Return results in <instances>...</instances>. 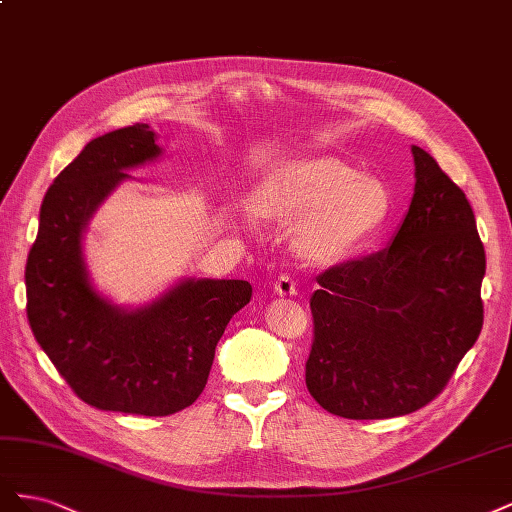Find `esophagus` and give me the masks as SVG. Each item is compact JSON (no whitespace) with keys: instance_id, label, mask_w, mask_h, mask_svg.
Segmentation results:
<instances>
[{"instance_id":"esophagus-1","label":"esophagus","mask_w":512,"mask_h":512,"mask_svg":"<svg viewBox=\"0 0 512 512\" xmlns=\"http://www.w3.org/2000/svg\"><path fill=\"white\" fill-rule=\"evenodd\" d=\"M273 288H275L277 294H280V297H294V294H297V282H294L290 275L277 277Z\"/></svg>"}]
</instances>
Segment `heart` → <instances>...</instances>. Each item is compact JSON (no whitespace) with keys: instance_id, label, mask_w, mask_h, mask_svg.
I'll return each instance as SVG.
<instances>
[{"instance_id":"1","label":"heart","mask_w":512,"mask_h":512,"mask_svg":"<svg viewBox=\"0 0 512 512\" xmlns=\"http://www.w3.org/2000/svg\"><path fill=\"white\" fill-rule=\"evenodd\" d=\"M260 218L297 224L294 250L309 265H333L374 239L393 213L389 185L333 156H303L267 170L256 185ZM250 220V213H243Z\"/></svg>"}]
</instances>
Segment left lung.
<instances>
[{
    "mask_svg": "<svg viewBox=\"0 0 512 512\" xmlns=\"http://www.w3.org/2000/svg\"><path fill=\"white\" fill-rule=\"evenodd\" d=\"M414 194L382 252L318 275L307 391L331 414L393 418L427 406L483 329L485 247L474 211L412 145Z\"/></svg>",
    "mask_w": 512,
    "mask_h": 512,
    "instance_id": "1",
    "label": "left lung"
}]
</instances>
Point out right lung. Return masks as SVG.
<instances>
[{"label": "right lung", "mask_w": 512, "mask_h": 512, "mask_svg": "<svg viewBox=\"0 0 512 512\" xmlns=\"http://www.w3.org/2000/svg\"><path fill=\"white\" fill-rule=\"evenodd\" d=\"M164 156L136 123L94 138L46 192L27 256V318L36 342L85 404L168 416L203 393L226 324L252 299L243 280L181 277L141 305H117L91 280L85 232L132 168Z\"/></svg>", "instance_id": "right-lung-1"}]
</instances>
